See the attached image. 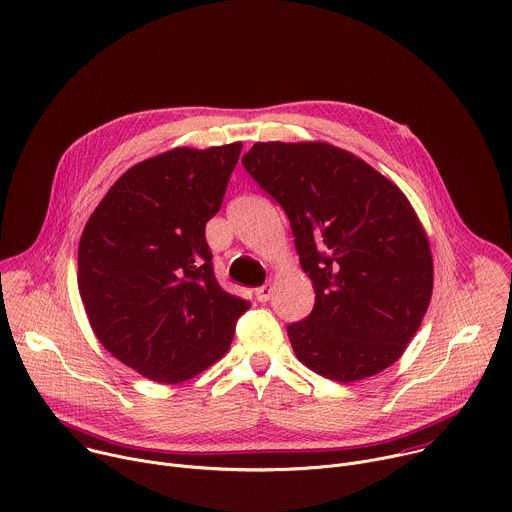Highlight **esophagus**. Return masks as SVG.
Masks as SVG:
<instances>
[{
	"label": "esophagus",
	"instance_id": "obj_1",
	"mask_svg": "<svg viewBox=\"0 0 512 512\" xmlns=\"http://www.w3.org/2000/svg\"><path fill=\"white\" fill-rule=\"evenodd\" d=\"M272 292H274V286H272V284H264V286H260V288L254 290L256 298H258L260 302H268L270 296H272Z\"/></svg>",
	"mask_w": 512,
	"mask_h": 512
}]
</instances>
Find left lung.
Here are the masks:
<instances>
[{"label":"left lung","mask_w":512,"mask_h":512,"mask_svg":"<svg viewBox=\"0 0 512 512\" xmlns=\"http://www.w3.org/2000/svg\"><path fill=\"white\" fill-rule=\"evenodd\" d=\"M242 163L284 208L300 268L313 280V313L288 325L298 361L339 383L391 367L434 288L430 240L410 199L325 141L254 143Z\"/></svg>","instance_id":"1"}]
</instances>
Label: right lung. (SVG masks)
I'll return each mask as SVG.
<instances>
[{
    "instance_id": "right-lung-1",
    "label": "right lung",
    "mask_w": 512,
    "mask_h": 512,
    "mask_svg": "<svg viewBox=\"0 0 512 512\" xmlns=\"http://www.w3.org/2000/svg\"><path fill=\"white\" fill-rule=\"evenodd\" d=\"M242 143L175 147L127 169L78 246V292L113 357L157 383H183L222 359L250 302L214 274L206 224Z\"/></svg>"
}]
</instances>
